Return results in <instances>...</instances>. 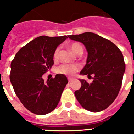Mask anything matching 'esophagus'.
Listing matches in <instances>:
<instances>
[{
  "label": "esophagus",
  "mask_w": 134,
  "mask_h": 134,
  "mask_svg": "<svg viewBox=\"0 0 134 134\" xmlns=\"http://www.w3.org/2000/svg\"><path fill=\"white\" fill-rule=\"evenodd\" d=\"M68 82H71V81H72L73 79H72V78H68Z\"/></svg>",
  "instance_id": "obj_1"
}]
</instances>
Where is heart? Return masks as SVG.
Returning a JSON list of instances; mask_svg holds the SVG:
<instances>
[{"instance_id":"b5f03b06","label":"heart","mask_w":134,"mask_h":134,"mask_svg":"<svg viewBox=\"0 0 134 134\" xmlns=\"http://www.w3.org/2000/svg\"><path fill=\"white\" fill-rule=\"evenodd\" d=\"M70 48L72 50V52L74 54H79L80 52H83V48L82 47L81 45L79 43H73L70 46ZM59 49L57 48L54 52V58H57L58 57V54ZM79 70V66L78 65L76 64H64L61 66H60L58 68L57 71L59 73L61 74H66V75L68 76H72L75 74L76 72H77Z\"/></svg>"}]
</instances>
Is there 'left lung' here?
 Instances as JSON below:
<instances>
[{"label": "left lung", "mask_w": 134, "mask_h": 134, "mask_svg": "<svg viewBox=\"0 0 134 134\" xmlns=\"http://www.w3.org/2000/svg\"><path fill=\"white\" fill-rule=\"evenodd\" d=\"M83 43L88 52L81 75L94 76L92 83L79 79L81 87L74 94L82 107L91 112L103 111L116 99L121 86L125 64L120 49L109 40L91 32L68 35Z\"/></svg>", "instance_id": "left-lung-1"}]
</instances>
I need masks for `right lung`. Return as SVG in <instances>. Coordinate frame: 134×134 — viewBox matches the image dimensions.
Segmentation results:
<instances>
[{"label":"right lung","instance_id":"1","mask_svg":"<svg viewBox=\"0 0 134 134\" xmlns=\"http://www.w3.org/2000/svg\"><path fill=\"white\" fill-rule=\"evenodd\" d=\"M68 36H40L19 49L10 64V80L21 103L32 113L40 115L55 109L68 83L62 74L46 82L43 74L54 64L57 47Z\"/></svg>","mask_w":134,"mask_h":134}]
</instances>
